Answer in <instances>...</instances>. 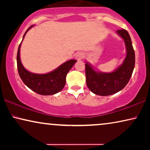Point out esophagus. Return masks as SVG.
<instances>
[{"label":"esophagus","instance_id":"obj_1","mask_svg":"<svg viewBox=\"0 0 150 150\" xmlns=\"http://www.w3.org/2000/svg\"><path fill=\"white\" fill-rule=\"evenodd\" d=\"M84 57H85V54L82 52H78L75 56L76 59L78 61H80V60H81V59H83L84 58Z\"/></svg>","mask_w":150,"mask_h":150}]
</instances>
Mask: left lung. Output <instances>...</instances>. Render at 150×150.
Listing matches in <instances>:
<instances>
[{
  "label": "left lung",
  "instance_id": "left-lung-1",
  "mask_svg": "<svg viewBox=\"0 0 150 150\" xmlns=\"http://www.w3.org/2000/svg\"><path fill=\"white\" fill-rule=\"evenodd\" d=\"M117 33L124 41L126 55L120 66L111 72H102L85 61L87 85L96 95L106 96L115 94L124 89L130 81L135 64V54L130 35L125 29L118 30Z\"/></svg>",
  "mask_w": 150,
  "mask_h": 150
}]
</instances>
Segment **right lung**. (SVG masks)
Segmentation results:
<instances>
[{"label": "right lung", "instance_id": "add662e5", "mask_svg": "<svg viewBox=\"0 0 150 150\" xmlns=\"http://www.w3.org/2000/svg\"><path fill=\"white\" fill-rule=\"evenodd\" d=\"M33 26H30L26 30L18 47L17 53L18 73L23 83L37 93L42 96L54 95L63 89L66 82L67 74L77 61L74 59L67 61L54 70L46 74H35L26 69L20 60V46L26 33Z\"/></svg>", "mask_w": 150, "mask_h": 150}]
</instances>
